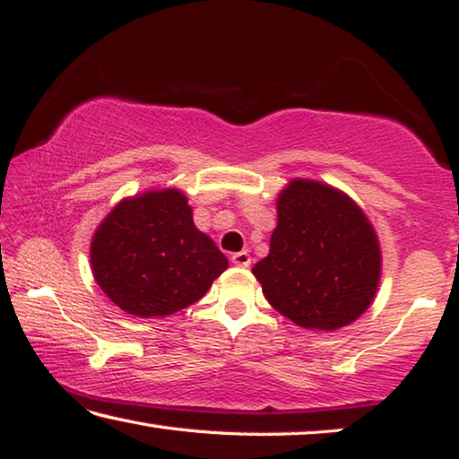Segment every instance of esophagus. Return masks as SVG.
<instances>
[{
    "label": "esophagus",
    "mask_w": 459,
    "mask_h": 459,
    "mask_svg": "<svg viewBox=\"0 0 459 459\" xmlns=\"http://www.w3.org/2000/svg\"><path fill=\"white\" fill-rule=\"evenodd\" d=\"M231 263H234L236 266H242V269H246V266H250L252 258H250V254H248V252L242 250V252L231 254Z\"/></svg>",
    "instance_id": "34e87169"
}]
</instances>
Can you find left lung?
Returning a JSON list of instances; mask_svg holds the SVG:
<instances>
[{
  "label": "left lung",
  "instance_id": "8db88e82",
  "mask_svg": "<svg viewBox=\"0 0 459 459\" xmlns=\"http://www.w3.org/2000/svg\"><path fill=\"white\" fill-rule=\"evenodd\" d=\"M252 273L279 314L301 328L330 333L371 306L382 250L349 195L326 182L293 178L279 193L269 256Z\"/></svg>",
  "mask_w": 459,
  "mask_h": 459
}]
</instances>
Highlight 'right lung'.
<instances>
[{"mask_svg": "<svg viewBox=\"0 0 459 459\" xmlns=\"http://www.w3.org/2000/svg\"><path fill=\"white\" fill-rule=\"evenodd\" d=\"M90 263L108 299L137 318L180 312L228 269L178 188L145 190L115 205L91 236Z\"/></svg>", "mask_w": 459, "mask_h": 459, "instance_id": "right-lung-1", "label": "right lung"}]
</instances>
